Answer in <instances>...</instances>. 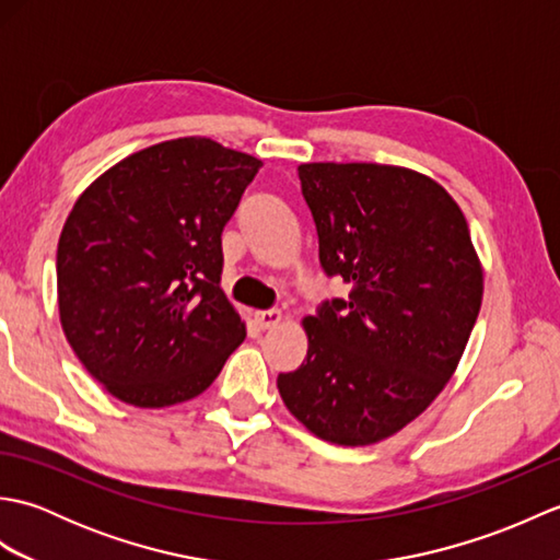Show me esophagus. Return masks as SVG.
Segmentation results:
<instances>
[{"mask_svg":"<svg viewBox=\"0 0 560 560\" xmlns=\"http://www.w3.org/2000/svg\"><path fill=\"white\" fill-rule=\"evenodd\" d=\"M255 317H257V325L261 329H273L277 325H281L283 313L279 311V307H271V311H259Z\"/></svg>","mask_w":560,"mask_h":560,"instance_id":"1","label":"esophagus"}]
</instances>
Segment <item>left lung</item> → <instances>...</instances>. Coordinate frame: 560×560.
Segmentation results:
<instances>
[{"label":"left lung","instance_id":"1","mask_svg":"<svg viewBox=\"0 0 560 560\" xmlns=\"http://www.w3.org/2000/svg\"><path fill=\"white\" fill-rule=\"evenodd\" d=\"M319 265L349 283L303 317L307 355L277 377L313 435L373 445L421 416L455 375L483 299L469 223L433 177L401 165L301 163Z\"/></svg>","mask_w":560,"mask_h":560}]
</instances>
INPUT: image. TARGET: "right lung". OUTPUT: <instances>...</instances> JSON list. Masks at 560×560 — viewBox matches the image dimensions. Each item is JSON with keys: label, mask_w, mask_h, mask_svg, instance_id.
Here are the masks:
<instances>
[{"label": "right lung", "mask_w": 560, "mask_h": 560, "mask_svg": "<svg viewBox=\"0 0 560 560\" xmlns=\"http://www.w3.org/2000/svg\"><path fill=\"white\" fill-rule=\"evenodd\" d=\"M261 161L207 137L129 153L71 207L57 243L69 347L125 404L201 395L245 339L221 289V233Z\"/></svg>", "instance_id": "obj_1"}]
</instances>
